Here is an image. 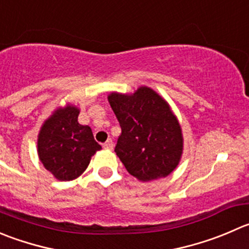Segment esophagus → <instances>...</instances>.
I'll list each match as a JSON object with an SVG mask.
<instances>
[{"label":"esophagus","instance_id":"esophagus-1","mask_svg":"<svg viewBox=\"0 0 249 249\" xmlns=\"http://www.w3.org/2000/svg\"><path fill=\"white\" fill-rule=\"evenodd\" d=\"M103 147H105L106 149H113V147H114V143H113L112 140H108V141H106L105 143H103Z\"/></svg>","mask_w":249,"mask_h":249}]
</instances>
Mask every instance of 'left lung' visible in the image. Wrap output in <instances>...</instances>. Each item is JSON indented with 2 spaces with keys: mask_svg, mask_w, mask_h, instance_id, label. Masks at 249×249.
<instances>
[{
  "mask_svg": "<svg viewBox=\"0 0 249 249\" xmlns=\"http://www.w3.org/2000/svg\"><path fill=\"white\" fill-rule=\"evenodd\" d=\"M108 102L122 127L114 151L129 174L147 182L173 173L183 136L170 105L148 86L134 93L110 92Z\"/></svg>",
  "mask_w": 249,
  "mask_h": 249,
  "instance_id": "1",
  "label": "left lung"
}]
</instances>
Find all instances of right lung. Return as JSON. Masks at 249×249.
I'll use <instances>...</instances> for the list:
<instances>
[{
	"label": "right lung",
	"mask_w": 249,
	"mask_h": 249,
	"mask_svg": "<svg viewBox=\"0 0 249 249\" xmlns=\"http://www.w3.org/2000/svg\"><path fill=\"white\" fill-rule=\"evenodd\" d=\"M79 113L80 109L71 103L58 107L38 131V159L59 181L79 178L90 164L91 157L102 149L93 139L91 127L79 124Z\"/></svg>",
	"instance_id": "right-lung-1"
}]
</instances>
